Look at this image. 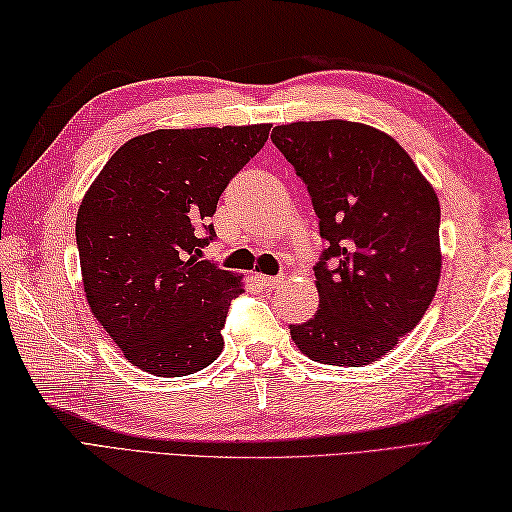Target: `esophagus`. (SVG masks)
Wrapping results in <instances>:
<instances>
[{
    "instance_id": "esophagus-1",
    "label": "esophagus",
    "mask_w": 512,
    "mask_h": 512,
    "mask_svg": "<svg viewBox=\"0 0 512 512\" xmlns=\"http://www.w3.org/2000/svg\"><path fill=\"white\" fill-rule=\"evenodd\" d=\"M258 282L265 286V289H276L278 284H282L284 282V278L282 276H263V273H260L258 276Z\"/></svg>"
}]
</instances>
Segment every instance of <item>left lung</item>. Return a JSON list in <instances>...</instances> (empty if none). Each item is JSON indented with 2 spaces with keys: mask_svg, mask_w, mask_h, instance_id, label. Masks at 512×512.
I'll return each mask as SVG.
<instances>
[{
  "mask_svg": "<svg viewBox=\"0 0 512 512\" xmlns=\"http://www.w3.org/2000/svg\"><path fill=\"white\" fill-rule=\"evenodd\" d=\"M271 141L306 182L328 241L315 267L319 308L291 326V339L317 363L369 365L432 304L441 278L439 197L406 149L365 123L295 121L273 128Z\"/></svg>",
  "mask_w": 512,
  "mask_h": 512,
  "instance_id": "left-lung-1",
  "label": "left lung"
}]
</instances>
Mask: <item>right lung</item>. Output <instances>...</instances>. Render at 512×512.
Here are the masks:
<instances>
[{"label": "right lung", "mask_w": 512, "mask_h": 512, "mask_svg": "<svg viewBox=\"0 0 512 512\" xmlns=\"http://www.w3.org/2000/svg\"><path fill=\"white\" fill-rule=\"evenodd\" d=\"M269 130L254 123L134 136L84 193L76 239L86 302L134 367L180 378L221 354L243 282L202 260L215 236L208 219Z\"/></svg>", "instance_id": "obj_1"}]
</instances>
